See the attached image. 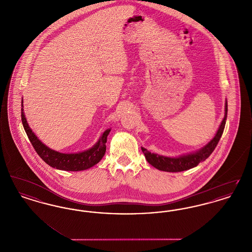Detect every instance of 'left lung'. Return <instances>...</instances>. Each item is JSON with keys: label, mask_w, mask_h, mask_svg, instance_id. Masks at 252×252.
I'll return each mask as SVG.
<instances>
[{"label": "left lung", "mask_w": 252, "mask_h": 252, "mask_svg": "<svg viewBox=\"0 0 252 252\" xmlns=\"http://www.w3.org/2000/svg\"><path fill=\"white\" fill-rule=\"evenodd\" d=\"M227 114H228V102L226 101L224 119L216 132V136L213 138V140H211V142H209L198 151H195L193 153H190L187 155L171 158V157L161 156V155L151 153L144 147H142V151L145 156L146 160L152 166L160 171H165V172H181V171L189 170L191 168L197 166L198 163L202 162L207 158H209L216 149V145L218 144L225 128Z\"/></svg>", "instance_id": "obj_1"}]
</instances>
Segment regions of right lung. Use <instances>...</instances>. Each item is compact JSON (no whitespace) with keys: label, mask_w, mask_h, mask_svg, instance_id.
Instances as JSON below:
<instances>
[{"label":"right lung","mask_w":252,"mask_h":252,"mask_svg":"<svg viewBox=\"0 0 252 252\" xmlns=\"http://www.w3.org/2000/svg\"><path fill=\"white\" fill-rule=\"evenodd\" d=\"M22 107H24L22 102ZM22 122L30 143L35 148L37 155L40 157L51 167L64 171H83L97 164L106 153V143L110 129H107L102 134L98 142L92 148L73 154H65L55 151L45 144H42L29 127L22 108Z\"/></svg>","instance_id":"add662e5"}]
</instances>
